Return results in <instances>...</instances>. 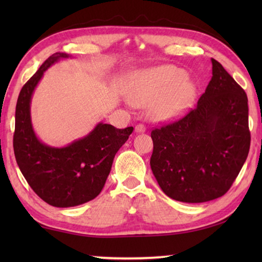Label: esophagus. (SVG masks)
<instances>
[{
  "label": "esophagus",
  "mask_w": 262,
  "mask_h": 262,
  "mask_svg": "<svg viewBox=\"0 0 262 262\" xmlns=\"http://www.w3.org/2000/svg\"><path fill=\"white\" fill-rule=\"evenodd\" d=\"M135 132L139 133V134H140V133H144V132H145V127H144L143 125H141V123H140V125H137V126L135 127Z\"/></svg>",
  "instance_id": "obj_1"
}]
</instances>
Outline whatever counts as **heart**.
Returning <instances> with one entry per match:
<instances>
[{
  "mask_svg": "<svg viewBox=\"0 0 262 262\" xmlns=\"http://www.w3.org/2000/svg\"><path fill=\"white\" fill-rule=\"evenodd\" d=\"M196 91L187 73L171 64L136 72L128 84L130 103L150 105V115L157 121H171L184 115L194 105Z\"/></svg>",
  "mask_w": 262,
  "mask_h": 262,
  "instance_id": "1",
  "label": "heart"
}]
</instances>
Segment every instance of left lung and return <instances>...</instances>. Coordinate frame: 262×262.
Returning a JSON list of instances; mask_svg holds the SVG:
<instances>
[{"mask_svg": "<svg viewBox=\"0 0 262 262\" xmlns=\"http://www.w3.org/2000/svg\"><path fill=\"white\" fill-rule=\"evenodd\" d=\"M196 107L151 132L150 166L159 187L180 202L221 198L231 187L251 144L245 91L219 61Z\"/></svg>", "mask_w": 262, "mask_h": 262, "instance_id": "8db88e82", "label": "left lung"}]
</instances>
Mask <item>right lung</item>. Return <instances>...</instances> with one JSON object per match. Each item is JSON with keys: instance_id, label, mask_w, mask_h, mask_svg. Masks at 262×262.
Masks as SVG:
<instances>
[{"instance_id": "obj_1", "label": "right lung", "mask_w": 262, "mask_h": 262, "mask_svg": "<svg viewBox=\"0 0 262 262\" xmlns=\"http://www.w3.org/2000/svg\"><path fill=\"white\" fill-rule=\"evenodd\" d=\"M69 57L57 52L43 62L21 88L15 115L14 151L19 170L39 198L59 208L94 200L104 187L115 154L134 130L99 122L88 135L64 147H52L39 140L31 120L33 92L48 68Z\"/></svg>"}]
</instances>
